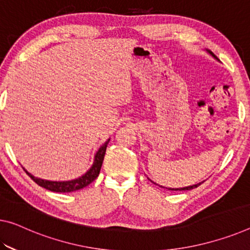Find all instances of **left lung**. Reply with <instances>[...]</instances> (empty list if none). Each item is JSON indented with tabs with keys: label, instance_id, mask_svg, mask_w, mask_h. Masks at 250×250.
Returning a JSON list of instances; mask_svg holds the SVG:
<instances>
[{
	"label": "left lung",
	"instance_id": "8db88e82",
	"mask_svg": "<svg viewBox=\"0 0 250 250\" xmlns=\"http://www.w3.org/2000/svg\"><path fill=\"white\" fill-rule=\"evenodd\" d=\"M209 52L211 53V55H212V56L214 57V58H216V59H217V57H216V56H214L212 52H211V51H209ZM200 184H201V183H199V184H195V186L187 187V188H181V189H170V190H172V191H186V190H192V189H194V188H198L199 186H200Z\"/></svg>",
	"mask_w": 250,
	"mask_h": 250
}]
</instances>
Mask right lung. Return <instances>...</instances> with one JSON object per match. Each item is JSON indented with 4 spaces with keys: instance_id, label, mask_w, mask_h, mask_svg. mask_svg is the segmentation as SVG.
I'll use <instances>...</instances> for the list:
<instances>
[{
    "instance_id": "add662e5",
    "label": "right lung",
    "mask_w": 250,
    "mask_h": 250,
    "mask_svg": "<svg viewBox=\"0 0 250 250\" xmlns=\"http://www.w3.org/2000/svg\"><path fill=\"white\" fill-rule=\"evenodd\" d=\"M108 142L109 141H107L106 143L104 144L101 148H99V151L97 152V154H96V156H95V162L93 164V167H90V170L88 171L85 175H83L82 178L72 180V181H66V182L45 181V180L34 178V176L32 174H30L29 172H26L25 170L24 171L26 172V174H28L30 178L33 180L34 182L49 191L62 192V193H66V192H72V191L83 189L85 187L89 186V184L93 182L96 178H97L99 172H101L104 156H105L106 147H107V144H108Z\"/></svg>"
}]
</instances>
